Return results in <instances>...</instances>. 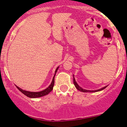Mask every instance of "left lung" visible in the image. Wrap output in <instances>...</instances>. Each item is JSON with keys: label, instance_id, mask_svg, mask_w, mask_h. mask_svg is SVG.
Wrapping results in <instances>:
<instances>
[{"label": "left lung", "instance_id": "left-lung-1", "mask_svg": "<svg viewBox=\"0 0 127 127\" xmlns=\"http://www.w3.org/2000/svg\"><path fill=\"white\" fill-rule=\"evenodd\" d=\"M73 84H74L75 87H76V88L78 90H79L80 92H99V91H101V90H102L103 89H105L107 87V86H105V87H102V88L98 89V90H86V89H84L81 88V87H79V86H78V84L76 83V81H75V79L74 78V76H73Z\"/></svg>", "mask_w": 127, "mask_h": 127}]
</instances>
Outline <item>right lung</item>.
I'll list each match as a JSON object with an SVG mask.
<instances>
[{"label": "right lung", "instance_id": "1", "mask_svg": "<svg viewBox=\"0 0 127 127\" xmlns=\"http://www.w3.org/2000/svg\"><path fill=\"white\" fill-rule=\"evenodd\" d=\"M58 68H59V67H58L57 68L56 70H55V75H54V77H53L52 81V83H51V84H50V86H49L48 88L44 89V90H42V91L38 92H33L26 91V90H23V89L19 88V87H17V88L19 89V90H20L22 93H23L25 95H26V96L29 97H31V98H36V97H41V96H43L49 94V93L51 92L53 90V87H54V81H55V80H54V78H55V74H56V72H57V70H58Z\"/></svg>", "mask_w": 127, "mask_h": 127}]
</instances>
